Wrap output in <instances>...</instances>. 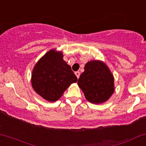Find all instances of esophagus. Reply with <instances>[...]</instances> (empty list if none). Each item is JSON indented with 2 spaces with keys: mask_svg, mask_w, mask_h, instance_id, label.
<instances>
[{
  "mask_svg": "<svg viewBox=\"0 0 146 146\" xmlns=\"http://www.w3.org/2000/svg\"><path fill=\"white\" fill-rule=\"evenodd\" d=\"M75 74L76 75L77 78H80V72H79V71H76V73H75Z\"/></svg>",
  "mask_w": 146,
  "mask_h": 146,
  "instance_id": "1",
  "label": "esophagus"
}]
</instances>
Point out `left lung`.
<instances>
[{
  "label": "left lung",
  "mask_w": 146,
  "mask_h": 146,
  "mask_svg": "<svg viewBox=\"0 0 146 146\" xmlns=\"http://www.w3.org/2000/svg\"><path fill=\"white\" fill-rule=\"evenodd\" d=\"M78 84L86 100L95 104L107 101L114 91L113 76L100 61H91L86 64Z\"/></svg>",
  "instance_id": "left-lung-1"
}]
</instances>
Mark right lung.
I'll use <instances>...</instances> for the list:
<instances>
[{"instance_id": "obj_1", "label": "right lung", "mask_w": 146, "mask_h": 146, "mask_svg": "<svg viewBox=\"0 0 146 146\" xmlns=\"http://www.w3.org/2000/svg\"><path fill=\"white\" fill-rule=\"evenodd\" d=\"M78 78L63 60V55L55 50L48 51L35 65L32 75L34 90L45 100L54 102Z\"/></svg>"}]
</instances>
